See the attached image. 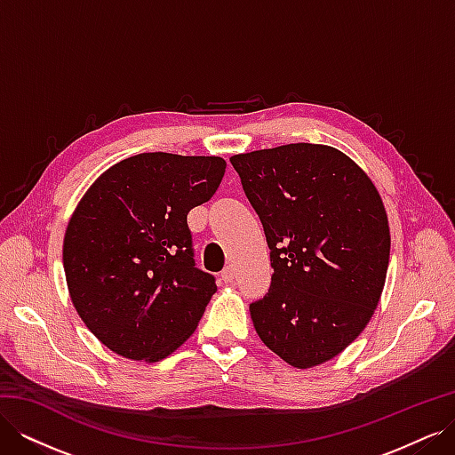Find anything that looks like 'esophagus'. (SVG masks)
Segmentation results:
<instances>
[{"label":"esophagus","mask_w":455,"mask_h":455,"mask_svg":"<svg viewBox=\"0 0 455 455\" xmlns=\"http://www.w3.org/2000/svg\"><path fill=\"white\" fill-rule=\"evenodd\" d=\"M220 279H222L226 284H228V283H233V279H235V271H233L231 266H228V267H224L222 275H220Z\"/></svg>","instance_id":"34e87169"}]
</instances>
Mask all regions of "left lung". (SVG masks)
<instances>
[{
    "label": "left lung",
    "mask_w": 455,
    "mask_h": 455,
    "mask_svg": "<svg viewBox=\"0 0 455 455\" xmlns=\"http://www.w3.org/2000/svg\"><path fill=\"white\" fill-rule=\"evenodd\" d=\"M229 161L271 251L269 292L251 304L259 339L294 368L334 359L370 323L387 277L391 235L376 186L323 144Z\"/></svg>",
    "instance_id": "1"
}]
</instances>
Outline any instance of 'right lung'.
Masks as SVG:
<instances>
[{
  "mask_svg": "<svg viewBox=\"0 0 455 455\" xmlns=\"http://www.w3.org/2000/svg\"><path fill=\"white\" fill-rule=\"evenodd\" d=\"M224 172L222 157L154 151L116 163L81 197L64 273L77 315L108 349L157 363L196 332L216 283L196 267L188 212Z\"/></svg>",
  "mask_w": 455,
  "mask_h": 455,
  "instance_id": "right-lung-1",
  "label": "right lung"
}]
</instances>
